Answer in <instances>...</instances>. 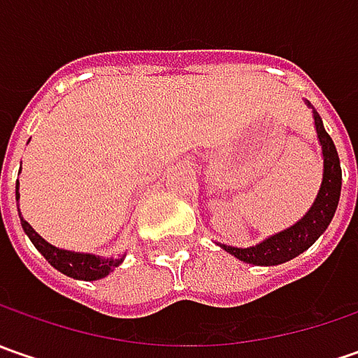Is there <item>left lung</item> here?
<instances>
[{"label":"left lung","mask_w":358,"mask_h":358,"mask_svg":"<svg viewBox=\"0 0 358 358\" xmlns=\"http://www.w3.org/2000/svg\"><path fill=\"white\" fill-rule=\"evenodd\" d=\"M305 103L313 109L309 101H305ZM313 119H315L317 139H319L321 151H323V181L319 187V193L313 201L309 211L303 215L295 225L282 229L253 247H231V245L217 243L221 249H225L229 255L237 257L243 263H251V265H259V267H273V265L287 263V261L295 259L296 255L305 253L327 231L335 217L338 197H341V183H343L341 161H338L337 147L333 143L331 135L324 131L323 119L315 109H313Z\"/></svg>","instance_id":"left-lung-1"}]
</instances>
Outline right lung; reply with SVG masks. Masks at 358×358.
Wrapping results in <instances>:
<instances>
[{
	"label": "right lung",
	"instance_id": "obj_1",
	"mask_svg": "<svg viewBox=\"0 0 358 358\" xmlns=\"http://www.w3.org/2000/svg\"><path fill=\"white\" fill-rule=\"evenodd\" d=\"M21 171V169H20ZM20 187V181H17ZM17 187H15V199H20V193H17ZM20 211V209H17ZM20 221L21 227L25 231V235L31 239L35 245V249L48 259V263L51 267H55L59 273L67 275V277H73L79 281H97V279H103L107 277L115 267H119L125 259V253L121 257H99V255L93 253H77V251H67V249H59L55 245H51L48 241L43 239L37 231H35L23 217L20 211Z\"/></svg>",
	"mask_w": 358,
	"mask_h": 358
}]
</instances>
